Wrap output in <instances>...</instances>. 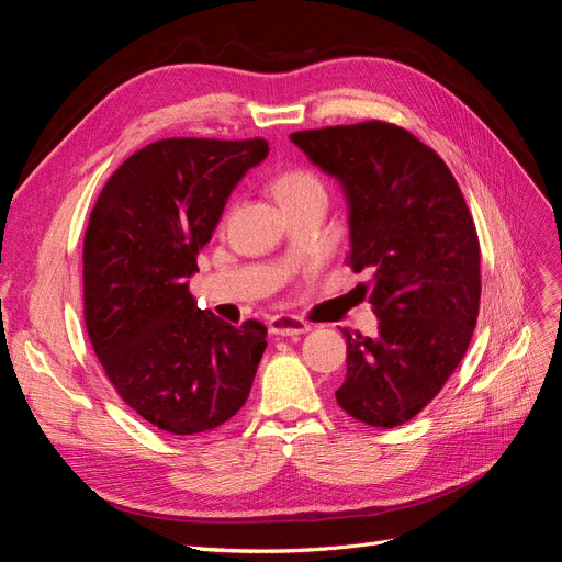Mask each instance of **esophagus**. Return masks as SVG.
Segmentation results:
<instances>
[{
    "label": "esophagus",
    "mask_w": 562,
    "mask_h": 562,
    "mask_svg": "<svg viewBox=\"0 0 562 562\" xmlns=\"http://www.w3.org/2000/svg\"><path fill=\"white\" fill-rule=\"evenodd\" d=\"M269 330L281 337H297L310 330V323L293 314H279L274 318H269Z\"/></svg>",
    "instance_id": "34e87169"
}]
</instances>
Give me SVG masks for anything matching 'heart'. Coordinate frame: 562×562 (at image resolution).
I'll return each mask as SVG.
<instances>
[{
    "label": "heart",
    "mask_w": 562,
    "mask_h": 562,
    "mask_svg": "<svg viewBox=\"0 0 562 562\" xmlns=\"http://www.w3.org/2000/svg\"><path fill=\"white\" fill-rule=\"evenodd\" d=\"M269 190L281 201L285 211L307 199L326 196V187H323L321 178L314 171H307V168H285V171L269 180Z\"/></svg>",
    "instance_id": "heart-1"
}]
</instances>
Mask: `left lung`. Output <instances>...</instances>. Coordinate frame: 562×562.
Instances as JSON below:
<instances>
[{
	"label": "left lung",
	"instance_id": "left-lung-1",
	"mask_svg": "<svg viewBox=\"0 0 562 562\" xmlns=\"http://www.w3.org/2000/svg\"><path fill=\"white\" fill-rule=\"evenodd\" d=\"M291 140L345 187L347 265L380 326L347 337L345 413L394 429L427 407L464 359L481 307V246L446 161L411 131L361 122L291 133Z\"/></svg>",
	"mask_w": 562,
	"mask_h": 562
}]
</instances>
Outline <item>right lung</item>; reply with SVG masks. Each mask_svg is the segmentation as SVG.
Listing matches in <instances>:
<instances>
[{
  "instance_id": "add662e5",
  "label": "right lung",
  "mask_w": 562,
  "mask_h": 562,
  "mask_svg": "<svg viewBox=\"0 0 562 562\" xmlns=\"http://www.w3.org/2000/svg\"><path fill=\"white\" fill-rule=\"evenodd\" d=\"M265 138H164L116 168L83 236V321L114 391L157 429L211 431L241 411L267 347L260 321L196 310L187 277Z\"/></svg>"
}]
</instances>
